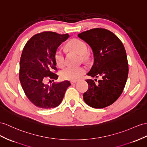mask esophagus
Wrapping results in <instances>:
<instances>
[{"label":"esophagus","instance_id":"esophagus-1","mask_svg":"<svg viewBox=\"0 0 147 147\" xmlns=\"http://www.w3.org/2000/svg\"><path fill=\"white\" fill-rule=\"evenodd\" d=\"M77 82H78L77 80H71V81H70L71 84H75V83H76Z\"/></svg>","mask_w":147,"mask_h":147}]
</instances>
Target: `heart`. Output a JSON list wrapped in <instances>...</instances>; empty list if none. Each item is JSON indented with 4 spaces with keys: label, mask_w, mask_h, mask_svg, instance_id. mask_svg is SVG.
<instances>
[{
    "label": "heart",
    "mask_w": 147,
    "mask_h": 147,
    "mask_svg": "<svg viewBox=\"0 0 147 147\" xmlns=\"http://www.w3.org/2000/svg\"><path fill=\"white\" fill-rule=\"evenodd\" d=\"M67 47L70 50L76 52L78 54L84 56L88 51L87 45L81 39L74 38L71 40L67 44ZM54 59L56 66L59 67H62L65 64V53L61 49H58L54 54ZM85 69L82 67H67L63 69L61 75L64 79L68 80H76L80 78L82 74L85 73Z\"/></svg>",
    "instance_id": "b5f03b06"
}]
</instances>
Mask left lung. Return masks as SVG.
Listing matches in <instances>:
<instances>
[{
    "instance_id": "obj_1",
    "label": "left lung",
    "mask_w": 147,
    "mask_h": 147,
    "mask_svg": "<svg viewBox=\"0 0 147 147\" xmlns=\"http://www.w3.org/2000/svg\"><path fill=\"white\" fill-rule=\"evenodd\" d=\"M78 37L93 52L94 64L87 74L100 78L97 84L91 79L86 80L89 88L83 94L84 102L95 109L107 107L121 95L126 84L129 66L125 48L117 36L104 28L89 30Z\"/></svg>"
}]
</instances>
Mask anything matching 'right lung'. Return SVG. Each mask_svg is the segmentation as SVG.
Instances as JSON below:
<instances>
[{
	"label": "right lung",
	"mask_w": 147,
	"mask_h": 147,
	"mask_svg": "<svg viewBox=\"0 0 147 147\" xmlns=\"http://www.w3.org/2000/svg\"><path fill=\"white\" fill-rule=\"evenodd\" d=\"M69 37L68 34L45 32L33 36L25 45L20 58L19 79L25 95L38 107L58 106L71 85L69 81L46 83L48 77L52 81L58 78L53 73L57 70L54 54Z\"/></svg>",
	"instance_id": "add662e5"
}]
</instances>
